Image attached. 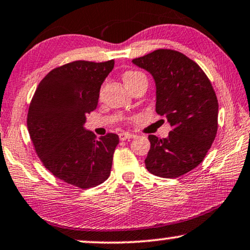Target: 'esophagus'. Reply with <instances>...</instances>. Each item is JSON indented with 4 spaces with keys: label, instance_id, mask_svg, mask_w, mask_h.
I'll return each mask as SVG.
<instances>
[{
    "label": "esophagus",
    "instance_id": "34e87169",
    "mask_svg": "<svg viewBox=\"0 0 250 250\" xmlns=\"http://www.w3.org/2000/svg\"><path fill=\"white\" fill-rule=\"evenodd\" d=\"M119 137L121 141H127V139H130V138H134L135 135L134 134H129V132H121V134H119Z\"/></svg>",
    "mask_w": 250,
    "mask_h": 250
}]
</instances>
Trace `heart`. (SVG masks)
I'll list each match as a JSON object with an SVG mask.
<instances>
[{
    "label": "heart",
    "instance_id": "obj_1",
    "mask_svg": "<svg viewBox=\"0 0 250 250\" xmlns=\"http://www.w3.org/2000/svg\"><path fill=\"white\" fill-rule=\"evenodd\" d=\"M122 80L125 82V84L127 85L128 89H130L132 85L137 84L138 82L143 81V80H146V76L143 74L142 72L137 71H127L123 73Z\"/></svg>",
    "mask_w": 250,
    "mask_h": 250
}]
</instances>
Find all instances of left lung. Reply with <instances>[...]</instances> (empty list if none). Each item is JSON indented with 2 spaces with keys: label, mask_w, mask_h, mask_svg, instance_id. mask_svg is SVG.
I'll return each instance as SVG.
<instances>
[{
  "label": "left lung",
  "mask_w": 250,
  "mask_h": 250,
  "mask_svg": "<svg viewBox=\"0 0 250 250\" xmlns=\"http://www.w3.org/2000/svg\"><path fill=\"white\" fill-rule=\"evenodd\" d=\"M153 76L155 111L171 125L167 138L149 135L146 169L176 178L204 161L217 132L218 102L207 75L197 62L170 49H159L132 59Z\"/></svg>",
  "instance_id": "obj_1"
}]
</instances>
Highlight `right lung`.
<instances>
[{
	"mask_svg": "<svg viewBox=\"0 0 250 250\" xmlns=\"http://www.w3.org/2000/svg\"><path fill=\"white\" fill-rule=\"evenodd\" d=\"M113 67L114 61H76L52 69L29 105L27 128L40 160L53 176L76 188H94L111 174L119 136L96 139L83 125Z\"/></svg>",
	"mask_w": 250,
	"mask_h": 250,
	"instance_id": "right-lung-1",
	"label": "right lung"
}]
</instances>
